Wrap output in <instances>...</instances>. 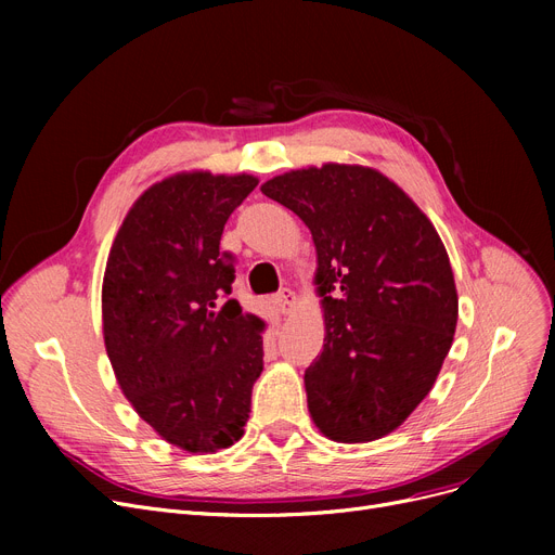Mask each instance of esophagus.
Masks as SVG:
<instances>
[{
    "label": "esophagus",
    "mask_w": 555,
    "mask_h": 555,
    "mask_svg": "<svg viewBox=\"0 0 555 555\" xmlns=\"http://www.w3.org/2000/svg\"><path fill=\"white\" fill-rule=\"evenodd\" d=\"M276 304H279V308H281L283 314H289V312H293L295 304H297V297H295L293 289L285 287V289H281V293L276 295Z\"/></svg>",
    "instance_id": "obj_1"
}]
</instances>
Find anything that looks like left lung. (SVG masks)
<instances>
[{
    "instance_id": "1",
    "label": "left lung",
    "mask_w": 555,
    "mask_h": 555,
    "mask_svg": "<svg viewBox=\"0 0 555 555\" xmlns=\"http://www.w3.org/2000/svg\"><path fill=\"white\" fill-rule=\"evenodd\" d=\"M260 191L306 222L317 249L326 337L304 375L308 412L331 441L383 439L450 353L459 297L446 245L416 202L369 166L289 170Z\"/></svg>"
}]
</instances>
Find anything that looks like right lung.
Returning a JSON list of instances; mask_svg holds the SVG:
<instances>
[{
	"mask_svg": "<svg viewBox=\"0 0 555 555\" xmlns=\"http://www.w3.org/2000/svg\"><path fill=\"white\" fill-rule=\"evenodd\" d=\"M254 175L178 172L143 191L112 243L103 339L116 383L162 439L191 454L241 441L266 322L231 299L222 229Z\"/></svg>",
	"mask_w": 555,
	"mask_h": 555,
	"instance_id": "add662e5",
	"label": "right lung"
}]
</instances>
